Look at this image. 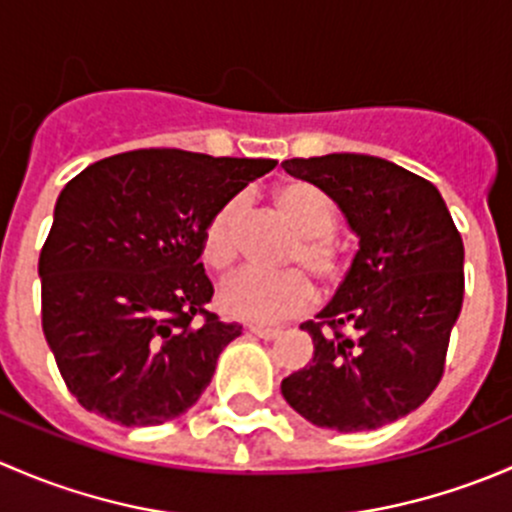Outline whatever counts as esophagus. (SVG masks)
Segmentation results:
<instances>
[{
    "label": "esophagus",
    "mask_w": 512,
    "mask_h": 512,
    "mask_svg": "<svg viewBox=\"0 0 512 512\" xmlns=\"http://www.w3.org/2000/svg\"><path fill=\"white\" fill-rule=\"evenodd\" d=\"M250 332L255 334V337L267 339V342H270V339L280 337V329H275V327H250Z\"/></svg>",
    "instance_id": "obj_1"
}]
</instances>
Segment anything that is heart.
<instances>
[{"label":"heart","instance_id":"b5f03b06","mask_svg":"<svg viewBox=\"0 0 512 512\" xmlns=\"http://www.w3.org/2000/svg\"><path fill=\"white\" fill-rule=\"evenodd\" d=\"M275 210L297 235L289 245L287 265L280 275L242 272L220 287L218 302L225 314L247 322H280L299 314L314 299V285L306 272L332 289L342 282L347 262L342 245L332 235L337 213L322 190L302 180H289L272 193ZM240 198H230L210 215L200 235V257L215 272L232 270L240 255Z\"/></svg>","mask_w":512,"mask_h":512}]
</instances>
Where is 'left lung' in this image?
<instances>
[{
  "label": "left lung",
  "instance_id": "1",
  "mask_svg": "<svg viewBox=\"0 0 512 512\" xmlns=\"http://www.w3.org/2000/svg\"><path fill=\"white\" fill-rule=\"evenodd\" d=\"M359 235L332 302L302 324L314 356L282 381L287 404L334 431H371L416 411L441 381L463 304V240L436 185L384 158H289Z\"/></svg>",
  "mask_w": 512,
  "mask_h": 512
}]
</instances>
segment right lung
Here are the masks:
<instances>
[{"label": "right lung", "mask_w": 512, "mask_h": 512, "mask_svg": "<svg viewBox=\"0 0 512 512\" xmlns=\"http://www.w3.org/2000/svg\"><path fill=\"white\" fill-rule=\"evenodd\" d=\"M277 160L118 153L66 183L39 255L41 327L86 411L121 426L185 414L240 324L210 312L200 235Z\"/></svg>", "instance_id": "add662e5"}]
</instances>
